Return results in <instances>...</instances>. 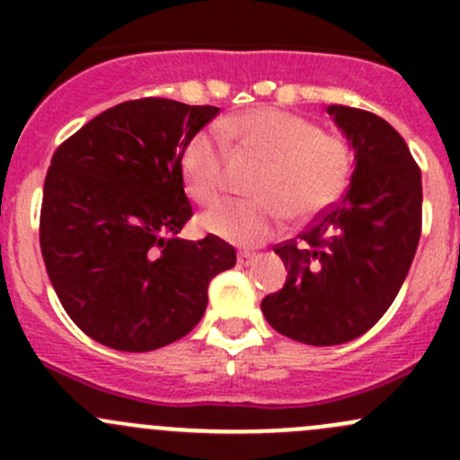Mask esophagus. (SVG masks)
I'll return each mask as SVG.
<instances>
[{"label":"esophagus","instance_id":"34e87169","mask_svg":"<svg viewBox=\"0 0 460 460\" xmlns=\"http://www.w3.org/2000/svg\"><path fill=\"white\" fill-rule=\"evenodd\" d=\"M253 258H256V253H253V252H240V253H238V262H240V264L253 262Z\"/></svg>","mask_w":460,"mask_h":460}]
</instances>
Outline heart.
Instances as JSON below:
<instances>
[{
    "label": "heart",
    "mask_w": 460,
    "mask_h": 460,
    "mask_svg": "<svg viewBox=\"0 0 460 460\" xmlns=\"http://www.w3.org/2000/svg\"><path fill=\"white\" fill-rule=\"evenodd\" d=\"M229 146L235 157L260 160L249 191L256 198L216 204L200 217L208 234L238 244H260L287 220L307 225L349 187L354 146L341 133L276 106H260L193 133L180 169L193 202L213 204L226 189Z\"/></svg>",
    "instance_id": "obj_1"
}]
</instances>
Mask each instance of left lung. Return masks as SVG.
<instances>
[{"mask_svg":"<svg viewBox=\"0 0 460 460\" xmlns=\"http://www.w3.org/2000/svg\"><path fill=\"white\" fill-rule=\"evenodd\" d=\"M327 113L354 146V178L341 202L273 247L289 273L260 305L278 333L314 347L354 341L383 318L423 226L420 169L401 133L363 109Z\"/></svg>","mask_w":460,"mask_h":460,"instance_id":"left-lung-1","label":"left lung"}]
</instances>
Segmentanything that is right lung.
I'll return each mask as SVG.
<instances>
[{
	"mask_svg": "<svg viewBox=\"0 0 460 460\" xmlns=\"http://www.w3.org/2000/svg\"><path fill=\"white\" fill-rule=\"evenodd\" d=\"M220 113L142 97L106 109L53 153L40 247L64 312L93 341L151 351L204 316L208 282L235 264L217 235L180 240L191 220L180 157Z\"/></svg>",
	"mask_w": 460,
	"mask_h": 460,
	"instance_id": "right-lung-1",
	"label": "right lung"
}]
</instances>
